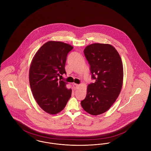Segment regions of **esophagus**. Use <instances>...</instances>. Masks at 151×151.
Returning <instances> with one entry per match:
<instances>
[{"instance_id": "34e87169", "label": "esophagus", "mask_w": 151, "mask_h": 151, "mask_svg": "<svg viewBox=\"0 0 151 151\" xmlns=\"http://www.w3.org/2000/svg\"><path fill=\"white\" fill-rule=\"evenodd\" d=\"M80 86H79V84H74L73 85V90H76L77 89H78L79 88V87Z\"/></svg>"}]
</instances>
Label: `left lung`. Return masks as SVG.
<instances>
[{"label": "left lung", "mask_w": 151, "mask_h": 151, "mask_svg": "<svg viewBox=\"0 0 151 151\" xmlns=\"http://www.w3.org/2000/svg\"><path fill=\"white\" fill-rule=\"evenodd\" d=\"M84 54L95 81L88 86L86 97L81 105L89 114L100 115L108 111L121 92L123 78L122 60L109 44H91L86 46Z\"/></svg>", "instance_id": "1"}]
</instances>
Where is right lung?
<instances>
[{
	"mask_svg": "<svg viewBox=\"0 0 151 151\" xmlns=\"http://www.w3.org/2000/svg\"><path fill=\"white\" fill-rule=\"evenodd\" d=\"M72 49L67 43L49 41L37 51L30 65L29 83L33 97L41 108L50 114L61 111L71 96L67 83L58 78L66 74L67 56Z\"/></svg>",
	"mask_w": 151,
	"mask_h": 151,
	"instance_id": "right-lung-1",
	"label": "right lung"
}]
</instances>
